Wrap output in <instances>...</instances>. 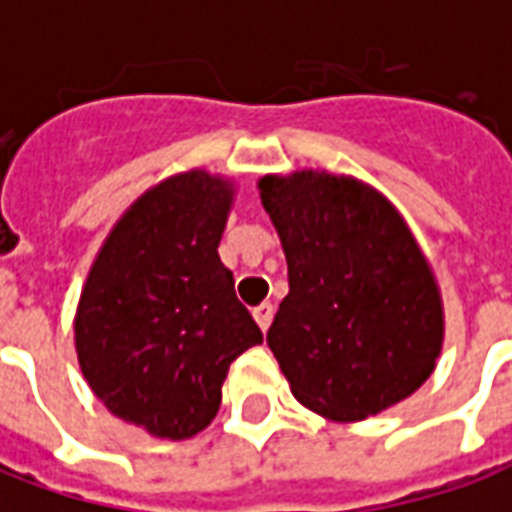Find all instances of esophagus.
Here are the masks:
<instances>
[{
	"mask_svg": "<svg viewBox=\"0 0 512 512\" xmlns=\"http://www.w3.org/2000/svg\"><path fill=\"white\" fill-rule=\"evenodd\" d=\"M252 315H255L257 326L266 332L268 326H271V318H274V307H271V304H257L255 310H252Z\"/></svg>",
	"mask_w": 512,
	"mask_h": 512,
	"instance_id": "1",
	"label": "esophagus"
}]
</instances>
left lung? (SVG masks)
<instances>
[{
  "label": "left lung",
  "mask_w": 512,
  "mask_h": 512,
  "mask_svg": "<svg viewBox=\"0 0 512 512\" xmlns=\"http://www.w3.org/2000/svg\"><path fill=\"white\" fill-rule=\"evenodd\" d=\"M257 189L288 260L266 343L293 397L359 422L414 395L436 370L444 304L400 211L365 180L318 169L263 175Z\"/></svg>",
  "instance_id": "1"
}]
</instances>
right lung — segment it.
Listing matches in <instances>:
<instances>
[{"label":"right lung","instance_id":"right-lung-1","mask_svg":"<svg viewBox=\"0 0 512 512\" xmlns=\"http://www.w3.org/2000/svg\"><path fill=\"white\" fill-rule=\"evenodd\" d=\"M233 200L235 180L208 169L164 178L109 230L79 296L84 381L156 439L208 428L233 359L263 343L216 252Z\"/></svg>","mask_w":512,"mask_h":512}]
</instances>
